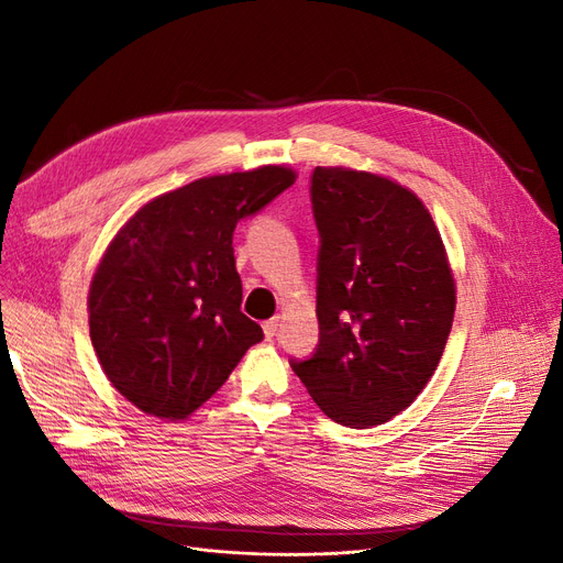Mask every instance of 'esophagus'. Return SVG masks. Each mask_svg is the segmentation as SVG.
<instances>
[{
  "label": "esophagus",
  "instance_id": "1",
  "mask_svg": "<svg viewBox=\"0 0 563 563\" xmlns=\"http://www.w3.org/2000/svg\"><path fill=\"white\" fill-rule=\"evenodd\" d=\"M263 331H265V338L267 340H272L277 335V331H279V317H272V319H267L265 323H263Z\"/></svg>",
  "mask_w": 563,
  "mask_h": 563
}]
</instances>
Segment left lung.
I'll return each mask as SVG.
<instances>
[{
	"label": "left lung",
	"mask_w": 563,
	"mask_h": 563,
	"mask_svg": "<svg viewBox=\"0 0 563 563\" xmlns=\"http://www.w3.org/2000/svg\"><path fill=\"white\" fill-rule=\"evenodd\" d=\"M310 199L319 343L291 368L331 420L373 428L413 404L444 354L451 267L430 211L397 183L317 166Z\"/></svg>",
	"instance_id": "left-lung-1"
}]
</instances>
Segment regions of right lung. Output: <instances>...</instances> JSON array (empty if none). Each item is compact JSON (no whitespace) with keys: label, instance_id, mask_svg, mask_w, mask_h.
I'll use <instances>...</instances> for the list:
<instances>
[{"label":"right lung","instance_id":"right-lung-1","mask_svg":"<svg viewBox=\"0 0 563 563\" xmlns=\"http://www.w3.org/2000/svg\"><path fill=\"white\" fill-rule=\"evenodd\" d=\"M294 183L284 166L199 178L119 230L91 282L89 329L108 380L141 411L187 418L261 343L242 312L232 234Z\"/></svg>","mask_w":563,"mask_h":563}]
</instances>
